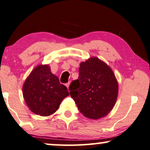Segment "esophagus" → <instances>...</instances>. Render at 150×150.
I'll list each match as a JSON object with an SVG mask.
<instances>
[{"label": "esophagus", "instance_id": "obj_1", "mask_svg": "<svg viewBox=\"0 0 150 150\" xmlns=\"http://www.w3.org/2000/svg\"><path fill=\"white\" fill-rule=\"evenodd\" d=\"M66 87H67L68 88H69V86H70V82L67 83V84H66Z\"/></svg>", "mask_w": 150, "mask_h": 150}]
</instances>
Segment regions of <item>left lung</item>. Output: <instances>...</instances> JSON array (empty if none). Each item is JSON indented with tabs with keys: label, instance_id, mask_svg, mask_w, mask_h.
Listing matches in <instances>:
<instances>
[{
	"label": "left lung",
	"instance_id": "1",
	"mask_svg": "<svg viewBox=\"0 0 150 150\" xmlns=\"http://www.w3.org/2000/svg\"><path fill=\"white\" fill-rule=\"evenodd\" d=\"M79 77L70 85V94L85 117L98 120L113 109L118 83L112 69L100 59L90 57L80 63Z\"/></svg>",
	"mask_w": 150,
	"mask_h": 150
}]
</instances>
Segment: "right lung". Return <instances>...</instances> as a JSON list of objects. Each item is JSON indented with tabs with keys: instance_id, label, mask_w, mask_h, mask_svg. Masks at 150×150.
<instances>
[{
	"instance_id": "add662e5",
	"label": "right lung",
	"mask_w": 150,
	"mask_h": 150,
	"mask_svg": "<svg viewBox=\"0 0 150 150\" xmlns=\"http://www.w3.org/2000/svg\"><path fill=\"white\" fill-rule=\"evenodd\" d=\"M69 95L67 88L60 84L48 64L36 66L23 85L26 105L32 112L41 116L53 114Z\"/></svg>"
}]
</instances>
